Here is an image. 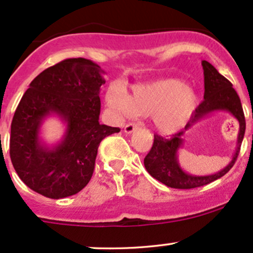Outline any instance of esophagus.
<instances>
[{"label": "esophagus", "instance_id": "1", "mask_svg": "<svg viewBox=\"0 0 253 253\" xmlns=\"http://www.w3.org/2000/svg\"><path fill=\"white\" fill-rule=\"evenodd\" d=\"M137 129H139V126H137V124L129 123L124 126V132H126V134H131V132L136 131Z\"/></svg>", "mask_w": 253, "mask_h": 253}]
</instances>
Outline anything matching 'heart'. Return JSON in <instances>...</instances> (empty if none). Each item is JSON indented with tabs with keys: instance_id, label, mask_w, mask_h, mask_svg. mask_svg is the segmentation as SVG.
I'll list each match as a JSON object with an SVG mask.
<instances>
[{
	"instance_id": "obj_1",
	"label": "heart",
	"mask_w": 253,
	"mask_h": 253,
	"mask_svg": "<svg viewBox=\"0 0 253 253\" xmlns=\"http://www.w3.org/2000/svg\"><path fill=\"white\" fill-rule=\"evenodd\" d=\"M105 100L109 111L118 117H151L153 127L163 135L180 131L200 103L199 93L179 79L134 85L130 95L121 87H111Z\"/></svg>"
}]
</instances>
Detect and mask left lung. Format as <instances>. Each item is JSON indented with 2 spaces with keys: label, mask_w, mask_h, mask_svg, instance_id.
<instances>
[{
  "label": "left lung",
  "mask_w": 253,
  "mask_h": 253,
  "mask_svg": "<svg viewBox=\"0 0 253 253\" xmlns=\"http://www.w3.org/2000/svg\"><path fill=\"white\" fill-rule=\"evenodd\" d=\"M202 68L205 77L204 102L197 107L185 129L173 135L170 140L155 135L152 148L144 160L145 168L150 175L173 189H194L204 186L225 175L238 158L246 129L243 106L239 95L234 90L233 84L224 78L210 62L202 61ZM215 111H228L238 119L241 129L236 152L229 165L219 172L208 176H194L187 173L181 168L177 158L178 150L183 144L184 132Z\"/></svg>",
  "instance_id": "1"
}]
</instances>
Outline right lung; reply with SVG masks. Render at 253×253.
Listing matches in <instances>:
<instances>
[{
	"label": "right lung",
	"instance_id": "obj_1",
	"mask_svg": "<svg viewBox=\"0 0 253 253\" xmlns=\"http://www.w3.org/2000/svg\"><path fill=\"white\" fill-rule=\"evenodd\" d=\"M100 66L69 58L45 69L30 83L10 126L9 155L22 181L48 199L78 194L92 176L100 142L119 127L100 124ZM57 116L66 126L53 145L40 136L43 122Z\"/></svg>",
	"mask_w": 253,
	"mask_h": 253
}]
</instances>
